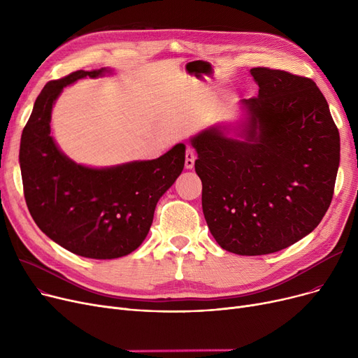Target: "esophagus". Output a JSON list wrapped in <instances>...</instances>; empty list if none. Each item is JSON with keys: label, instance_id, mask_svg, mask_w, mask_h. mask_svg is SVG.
<instances>
[{"label": "esophagus", "instance_id": "34e87169", "mask_svg": "<svg viewBox=\"0 0 358 358\" xmlns=\"http://www.w3.org/2000/svg\"><path fill=\"white\" fill-rule=\"evenodd\" d=\"M194 161H196V154H194V149L192 146H187L185 149V168L187 169H192L194 166Z\"/></svg>", "mask_w": 358, "mask_h": 358}]
</instances>
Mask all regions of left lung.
Returning <instances> with one entry per match:
<instances>
[{
	"label": "left lung",
	"instance_id": "1",
	"mask_svg": "<svg viewBox=\"0 0 358 358\" xmlns=\"http://www.w3.org/2000/svg\"><path fill=\"white\" fill-rule=\"evenodd\" d=\"M250 72L259 90L241 101L247 122L239 134L215 124L190 141L210 234L229 252L264 255L293 245L325 216L340 134L310 78L270 68Z\"/></svg>",
	"mask_w": 358,
	"mask_h": 358
}]
</instances>
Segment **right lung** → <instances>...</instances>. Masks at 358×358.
<instances>
[{"instance_id": "add662e5", "label": "right lung", "mask_w": 358, "mask_h": 358, "mask_svg": "<svg viewBox=\"0 0 358 358\" xmlns=\"http://www.w3.org/2000/svg\"><path fill=\"white\" fill-rule=\"evenodd\" d=\"M111 69L77 71L50 81L36 99L20 143V168L29 212L52 241L94 259L135 251L146 238L158 200L184 168L185 146L177 143L150 161L90 168L61 152L50 135L52 107L77 80Z\"/></svg>"}]
</instances>
